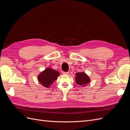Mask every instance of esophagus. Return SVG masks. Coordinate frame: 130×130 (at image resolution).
I'll return each mask as SVG.
<instances>
[{"mask_svg":"<svg viewBox=\"0 0 130 130\" xmlns=\"http://www.w3.org/2000/svg\"><path fill=\"white\" fill-rule=\"evenodd\" d=\"M63 74H64V75H68L69 74V72H63Z\"/></svg>","mask_w":130,"mask_h":130,"instance_id":"esophagus-1","label":"esophagus"}]
</instances>
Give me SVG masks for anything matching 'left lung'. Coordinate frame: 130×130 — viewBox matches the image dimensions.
<instances>
[{
	"label": "left lung",
	"instance_id": "obj_1",
	"mask_svg": "<svg viewBox=\"0 0 130 130\" xmlns=\"http://www.w3.org/2000/svg\"><path fill=\"white\" fill-rule=\"evenodd\" d=\"M75 75V81L79 86L85 87L90 81L89 77L85 72L77 73Z\"/></svg>",
	"mask_w": 130,
	"mask_h": 130
}]
</instances>
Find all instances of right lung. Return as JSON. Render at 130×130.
<instances>
[{
	"label": "right lung",
	"mask_w": 130,
	"mask_h": 130,
	"mask_svg": "<svg viewBox=\"0 0 130 130\" xmlns=\"http://www.w3.org/2000/svg\"><path fill=\"white\" fill-rule=\"evenodd\" d=\"M60 73L52 68H47L38 75V81L43 86L46 88L50 87L54 82L57 80Z\"/></svg>",
	"instance_id": "1"
}]
</instances>
